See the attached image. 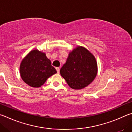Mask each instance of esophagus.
<instances>
[{"label":"esophagus","mask_w":132,"mask_h":132,"mask_svg":"<svg viewBox=\"0 0 132 132\" xmlns=\"http://www.w3.org/2000/svg\"><path fill=\"white\" fill-rule=\"evenodd\" d=\"M55 69H56L57 73H59L60 72V68L59 67H56V68H55Z\"/></svg>","instance_id":"esophagus-1"}]
</instances>
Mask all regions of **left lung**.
<instances>
[{
    "label": "left lung",
    "instance_id": "obj_1",
    "mask_svg": "<svg viewBox=\"0 0 132 132\" xmlns=\"http://www.w3.org/2000/svg\"><path fill=\"white\" fill-rule=\"evenodd\" d=\"M97 64L95 58L86 48L78 46L69 54L60 74L73 89L86 87L96 78Z\"/></svg>",
    "mask_w": 132,
    "mask_h": 132
}]
</instances>
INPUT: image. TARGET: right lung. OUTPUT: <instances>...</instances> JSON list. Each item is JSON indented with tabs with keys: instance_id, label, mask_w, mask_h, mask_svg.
I'll list each match as a JSON object with an SVG mask.
<instances>
[{
	"instance_id": "obj_1",
	"label": "right lung",
	"mask_w": 132,
	"mask_h": 132,
	"mask_svg": "<svg viewBox=\"0 0 132 132\" xmlns=\"http://www.w3.org/2000/svg\"><path fill=\"white\" fill-rule=\"evenodd\" d=\"M20 70L22 80L33 87H40L57 72L45 53L37 50L31 51L22 60Z\"/></svg>"
}]
</instances>
